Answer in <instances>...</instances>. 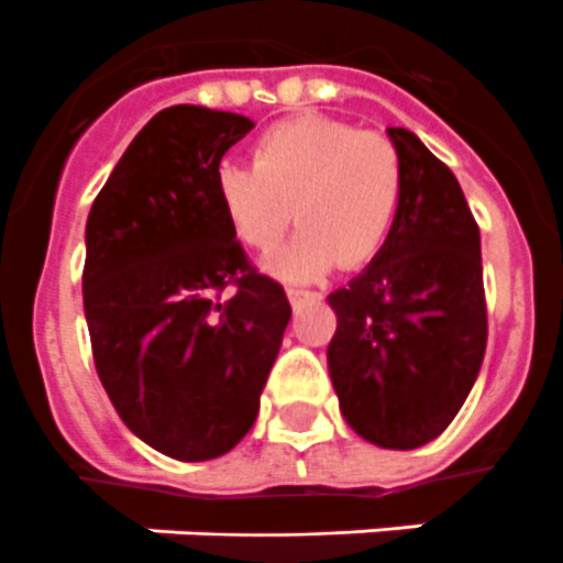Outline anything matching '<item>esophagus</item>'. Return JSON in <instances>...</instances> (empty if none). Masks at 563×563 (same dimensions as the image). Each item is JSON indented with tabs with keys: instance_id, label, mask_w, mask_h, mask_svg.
Listing matches in <instances>:
<instances>
[{
	"instance_id": "obj_1",
	"label": "esophagus",
	"mask_w": 563,
	"mask_h": 563,
	"mask_svg": "<svg viewBox=\"0 0 563 563\" xmlns=\"http://www.w3.org/2000/svg\"><path fill=\"white\" fill-rule=\"evenodd\" d=\"M286 295H289L291 307L295 309H303L307 303H312V300H321V295H318V291L298 289V286H289V289H286Z\"/></svg>"
}]
</instances>
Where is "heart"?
Here are the masks:
<instances>
[{"mask_svg": "<svg viewBox=\"0 0 563 563\" xmlns=\"http://www.w3.org/2000/svg\"><path fill=\"white\" fill-rule=\"evenodd\" d=\"M402 187V157L388 136L330 117L277 122L256 140L254 166L216 169V201L247 247L272 251L295 216L307 224L265 263L286 280L376 260L400 219Z\"/></svg>", "mask_w": 563, "mask_h": 563, "instance_id": "b5f03b06", "label": "heart"}]
</instances>
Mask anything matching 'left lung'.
Listing matches in <instances>:
<instances>
[{"instance_id":"8db88e82","label":"left lung","mask_w":563,"mask_h":563,"mask_svg":"<svg viewBox=\"0 0 563 563\" xmlns=\"http://www.w3.org/2000/svg\"><path fill=\"white\" fill-rule=\"evenodd\" d=\"M402 157V207L383 254L330 295V379L344 420L385 450L450 427L488 344L479 224L459 180L418 136L388 128Z\"/></svg>"}]
</instances>
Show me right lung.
<instances>
[{
	"instance_id": "obj_1",
	"label": "right lung",
	"mask_w": 563,
	"mask_h": 563,
	"mask_svg": "<svg viewBox=\"0 0 563 563\" xmlns=\"http://www.w3.org/2000/svg\"><path fill=\"white\" fill-rule=\"evenodd\" d=\"M251 128L224 110H161L87 219L84 316L99 379L125 427L178 462L247 435L291 318L216 201L221 157Z\"/></svg>"
}]
</instances>
